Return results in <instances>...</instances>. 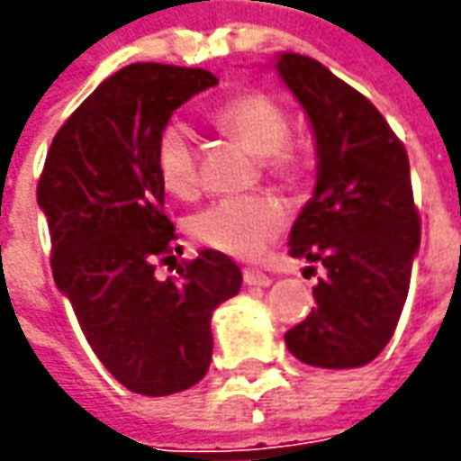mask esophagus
Returning a JSON list of instances; mask_svg holds the SVG:
<instances>
[{"mask_svg": "<svg viewBox=\"0 0 461 461\" xmlns=\"http://www.w3.org/2000/svg\"><path fill=\"white\" fill-rule=\"evenodd\" d=\"M244 283L247 285H257V288H266V285H271V278L261 271H254V268H247L244 271Z\"/></svg>", "mask_w": 461, "mask_h": 461, "instance_id": "obj_1", "label": "esophagus"}]
</instances>
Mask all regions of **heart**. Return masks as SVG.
<instances>
[{
  "label": "heart",
  "instance_id": "heart-1",
  "mask_svg": "<svg viewBox=\"0 0 461 461\" xmlns=\"http://www.w3.org/2000/svg\"><path fill=\"white\" fill-rule=\"evenodd\" d=\"M221 131L237 136L249 151L266 156V170L281 180H295L303 158L285 144L291 136V119L285 109L268 95L244 92L221 102L212 112ZM156 163L166 190L190 197L197 187L195 136L183 122L163 126L156 144ZM291 220L288 207L271 195L221 197L190 220V234L200 244L234 258H257L285 230Z\"/></svg>",
  "mask_w": 461,
  "mask_h": 461
}]
</instances>
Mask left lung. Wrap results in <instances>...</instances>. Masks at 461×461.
<instances>
[{
    "mask_svg": "<svg viewBox=\"0 0 461 461\" xmlns=\"http://www.w3.org/2000/svg\"><path fill=\"white\" fill-rule=\"evenodd\" d=\"M276 70L305 109L317 151L315 193L288 247L325 266L317 305L285 344L310 366L357 369L393 337L420 247L408 153L381 112L315 58L281 53Z\"/></svg>",
    "mask_w": 461,
    "mask_h": 461,
    "instance_id": "8db88e82",
    "label": "left lung"
}]
</instances>
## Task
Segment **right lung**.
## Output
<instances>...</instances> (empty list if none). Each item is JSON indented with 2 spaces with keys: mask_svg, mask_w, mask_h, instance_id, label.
<instances>
[{
  "mask_svg": "<svg viewBox=\"0 0 461 461\" xmlns=\"http://www.w3.org/2000/svg\"><path fill=\"white\" fill-rule=\"evenodd\" d=\"M214 85L203 68H122L58 129L36 190L58 291L104 369L141 395L195 386L212 361L214 308L241 288L240 266L214 249L156 278L178 240L163 212L158 134Z\"/></svg>",
  "mask_w": 461,
  "mask_h": 461,
  "instance_id": "obj_1",
  "label": "right lung"
}]
</instances>
